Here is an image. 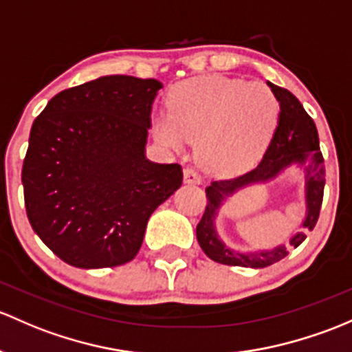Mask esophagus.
Here are the masks:
<instances>
[{
  "mask_svg": "<svg viewBox=\"0 0 352 352\" xmlns=\"http://www.w3.org/2000/svg\"><path fill=\"white\" fill-rule=\"evenodd\" d=\"M184 182L190 184V186H199V184L202 182V177L199 175L195 170L186 168V170H184Z\"/></svg>",
  "mask_w": 352,
  "mask_h": 352,
  "instance_id": "1",
  "label": "esophagus"
}]
</instances>
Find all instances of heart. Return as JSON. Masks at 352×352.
Listing matches in <instances>:
<instances>
[{
    "label": "heart",
    "instance_id": "b5f03b06",
    "mask_svg": "<svg viewBox=\"0 0 352 352\" xmlns=\"http://www.w3.org/2000/svg\"><path fill=\"white\" fill-rule=\"evenodd\" d=\"M168 114L153 120L155 136L175 151L197 140V158L209 172L231 173L263 155L280 121V101L263 82L202 76L172 87Z\"/></svg>",
    "mask_w": 352,
    "mask_h": 352
}]
</instances>
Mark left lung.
<instances>
[{
  "mask_svg": "<svg viewBox=\"0 0 352 352\" xmlns=\"http://www.w3.org/2000/svg\"><path fill=\"white\" fill-rule=\"evenodd\" d=\"M268 86L280 101V121L272 142L266 148L263 160L243 175L234 177V179L216 180L206 187V212L201 223L197 224L195 234H197V241L202 251L217 263L244 266V268H265V266L276 263L287 256L288 248L300 246L305 239V231H312L319 219L324 197L325 168L316 123L290 91L272 82H268ZM292 166L302 168L304 172L306 216L299 225V231L292 235L291 244L280 243L270 250L254 252H239L226 245L215 228L220 207L243 188L265 185Z\"/></svg>",
  "mask_w": 352,
  "mask_h": 352,
  "instance_id": "1",
  "label": "left lung"
}]
</instances>
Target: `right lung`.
I'll return each instance as SVG.
<instances>
[{
	"label": "right lung",
	"instance_id": "right-lung-1",
	"mask_svg": "<svg viewBox=\"0 0 352 352\" xmlns=\"http://www.w3.org/2000/svg\"><path fill=\"white\" fill-rule=\"evenodd\" d=\"M164 84L102 76L65 89L33 121L21 170L33 231L65 263L131 261L148 219L182 186V166L146 158L151 106Z\"/></svg>",
	"mask_w": 352,
	"mask_h": 352
}]
</instances>
